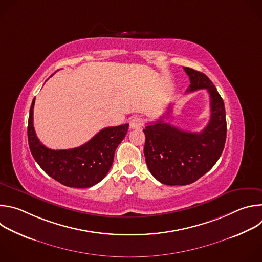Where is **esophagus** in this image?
I'll return each instance as SVG.
<instances>
[{"label": "esophagus", "instance_id": "1", "mask_svg": "<svg viewBox=\"0 0 262 262\" xmlns=\"http://www.w3.org/2000/svg\"><path fill=\"white\" fill-rule=\"evenodd\" d=\"M143 124H144V121L140 117H134L129 121V127L132 129H139V128H141L143 126Z\"/></svg>", "mask_w": 262, "mask_h": 262}]
</instances>
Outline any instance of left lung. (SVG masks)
Wrapping results in <instances>:
<instances>
[{
  "instance_id": "8db88e82",
  "label": "left lung",
  "mask_w": 262,
  "mask_h": 262,
  "mask_svg": "<svg viewBox=\"0 0 262 262\" xmlns=\"http://www.w3.org/2000/svg\"><path fill=\"white\" fill-rule=\"evenodd\" d=\"M191 85L186 92L206 89L210 97V119L200 133L179 129L162 116L143 129L145 161L150 173L167 185H186L207 173L220 159L226 142L227 124L224 101L204 73L183 67ZM168 107L167 116L171 113Z\"/></svg>"
}]
</instances>
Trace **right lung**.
Here are the masks:
<instances>
[{
    "instance_id": "obj_1",
    "label": "right lung",
    "mask_w": 262,
    "mask_h": 262,
    "mask_svg": "<svg viewBox=\"0 0 262 262\" xmlns=\"http://www.w3.org/2000/svg\"><path fill=\"white\" fill-rule=\"evenodd\" d=\"M28 121V142L31 154L52 178L70 188L85 189L104 178L114 161L117 146L127 134L128 124L105 127L84 145L63 150L46 147L37 138L33 125V108Z\"/></svg>"
}]
</instances>
